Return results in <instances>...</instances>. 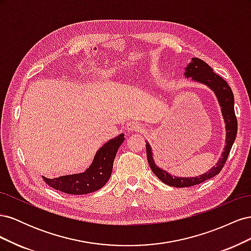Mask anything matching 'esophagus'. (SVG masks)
I'll return each instance as SVG.
<instances>
[{"mask_svg": "<svg viewBox=\"0 0 251 251\" xmlns=\"http://www.w3.org/2000/svg\"><path fill=\"white\" fill-rule=\"evenodd\" d=\"M126 127H127L128 131H139V130H141V128H142L143 126H142V125L139 123V121L134 120V121H130V123L127 124Z\"/></svg>", "mask_w": 251, "mask_h": 251, "instance_id": "1", "label": "esophagus"}]
</instances>
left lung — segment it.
I'll return each mask as SVG.
<instances>
[{
    "mask_svg": "<svg viewBox=\"0 0 251 251\" xmlns=\"http://www.w3.org/2000/svg\"><path fill=\"white\" fill-rule=\"evenodd\" d=\"M184 74L186 77H191L195 81L204 83V85L209 87L215 92L220 107L222 108V115L225 121L226 146L224 148V151L222 153V157L220 158V160L217 162L214 168L208 171V173H205L199 177L182 178L173 177L169 173H166L165 171L158 168L154 162L153 154H151L150 144L147 142V156L151 171H153V173L163 182V183L175 187H187L196 184H200L202 182L215 177L216 175L221 172L227 160V157L229 155V151L231 150L234 139L237 137L238 131V120L234 113V97L228 83L220 76V75L212 71L211 68L206 63L197 57H193L192 62L187 65V67H185Z\"/></svg>",
    "mask_w": 251,
    "mask_h": 251,
    "instance_id": "left-lung-1",
    "label": "left lung"
}]
</instances>
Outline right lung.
<instances>
[{
  "instance_id": "right-lung-1",
  "label": "right lung",
  "mask_w": 251,
  "mask_h": 251,
  "mask_svg": "<svg viewBox=\"0 0 251 251\" xmlns=\"http://www.w3.org/2000/svg\"><path fill=\"white\" fill-rule=\"evenodd\" d=\"M124 140L125 135L120 134L117 137L103 144L97 151L92 164L83 173L67 175V176L54 179L43 176V179L49 186L66 194L86 195L96 192L109 181L114 159Z\"/></svg>"
}]
</instances>
